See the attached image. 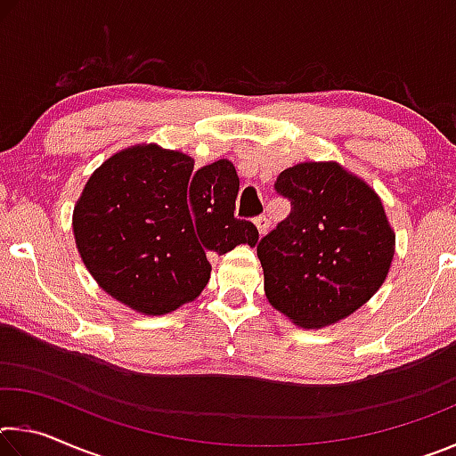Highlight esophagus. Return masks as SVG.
I'll return each instance as SVG.
<instances>
[{
    "label": "esophagus",
    "instance_id": "obj_1",
    "mask_svg": "<svg viewBox=\"0 0 456 456\" xmlns=\"http://www.w3.org/2000/svg\"><path fill=\"white\" fill-rule=\"evenodd\" d=\"M256 225L259 229V233L265 235L267 231H269V227H272V221H269V217H265V215H261V217L256 219Z\"/></svg>",
    "mask_w": 456,
    "mask_h": 456
}]
</instances>
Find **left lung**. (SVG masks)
I'll return each instance as SVG.
<instances>
[{"instance_id":"8db88e82","label":"left lung","mask_w":456,"mask_h":456,"mask_svg":"<svg viewBox=\"0 0 456 456\" xmlns=\"http://www.w3.org/2000/svg\"><path fill=\"white\" fill-rule=\"evenodd\" d=\"M275 189L291 213L257 245L269 304L307 330L348 318L380 289L395 257L380 197L336 160L285 168Z\"/></svg>"}]
</instances>
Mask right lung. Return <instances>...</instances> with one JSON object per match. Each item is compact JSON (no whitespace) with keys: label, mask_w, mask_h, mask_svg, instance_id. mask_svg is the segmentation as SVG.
I'll list each match as a JSON object with an SVG mask.
<instances>
[{"label":"right lung","mask_w":456,"mask_h":456,"mask_svg":"<svg viewBox=\"0 0 456 456\" xmlns=\"http://www.w3.org/2000/svg\"><path fill=\"white\" fill-rule=\"evenodd\" d=\"M239 176L229 160L200 167L181 151L134 144L106 159L74 205L84 265L108 296L144 315H165L200 296L211 256L256 245L237 219Z\"/></svg>","instance_id":"1"}]
</instances>
